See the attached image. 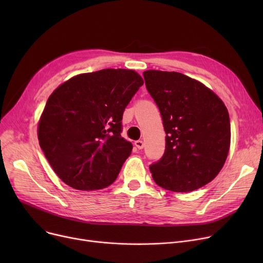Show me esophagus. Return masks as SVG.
Masks as SVG:
<instances>
[{"mask_svg":"<svg viewBox=\"0 0 263 263\" xmlns=\"http://www.w3.org/2000/svg\"><path fill=\"white\" fill-rule=\"evenodd\" d=\"M134 145L136 146V148L137 149H143L144 148V142L143 141H136L135 143H134Z\"/></svg>","mask_w":263,"mask_h":263,"instance_id":"1","label":"esophagus"}]
</instances>
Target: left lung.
Here are the masks:
<instances>
[{
    "label": "left lung",
    "mask_w": 263,
    "mask_h": 263,
    "mask_svg": "<svg viewBox=\"0 0 263 263\" xmlns=\"http://www.w3.org/2000/svg\"><path fill=\"white\" fill-rule=\"evenodd\" d=\"M148 92L166 133L162 158L149 166L155 182L173 192H191L212 181L230 146L228 110L200 82L182 73L147 70Z\"/></svg>",
    "instance_id": "left-lung-1"
}]
</instances>
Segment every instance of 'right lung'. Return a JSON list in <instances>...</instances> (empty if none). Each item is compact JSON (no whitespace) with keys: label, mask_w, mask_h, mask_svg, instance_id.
I'll list each match as a JSON object with an SVG mask.
<instances>
[{"label":"right lung","mask_w":263,"mask_h":263,"mask_svg":"<svg viewBox=\"0 0 263 263\" xmlns=\"http://www.w3.org/2000/svg\"><path fill=\"white\" fill-rule=\"evenodd\" d=\"M144 84L127 69L76 76L55 89L38 124L40 148L62 180L77 190L112 184L132 151L122 115Z\"/></svg>","instance_id":"right-lung-1"}]
</instances>
